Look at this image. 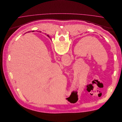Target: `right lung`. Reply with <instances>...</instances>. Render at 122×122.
Masks as SVG:
<instances>
[{"label": "right lung", "instance_id": "add662e5", "mask_svg": "<svg viewBox=\"0 0 122 122\" xmlns=\"http://www.w3.org/2000/svg\"><path fill=\"white\" fill-rule=\"evenodd\" d=\"M34 31H34V30H33V31H32V32H34ZM28 32H29V31H28ZM47 36H48V37H49V38H50V37H49V36H48V35H47Z\"/></svg>", "mask_w": 122, "mask_h": 122}]
</instances>
